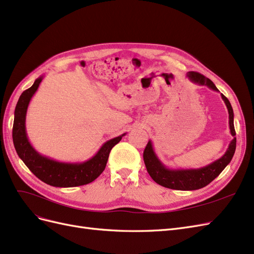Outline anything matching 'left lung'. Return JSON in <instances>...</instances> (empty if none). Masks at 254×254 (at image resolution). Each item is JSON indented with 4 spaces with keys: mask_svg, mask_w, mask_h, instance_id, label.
Wrapping results in <instances>:
<instances>
[{
    "mask_svg": "<svg viewBox=\"0 0 254 254\" xmlns=\"http://www.w3.org/2000/svg\"><path fill=\"white\" fill-rule=\"evenodd\" d=\"M188 78L199 86H206L214 91H218L216 86L209 78L204 77L203 75L197 72H189L187 74ZM221 98L227 106L229 112V126L230 132H231L233 140L230 142L229 147L225 155L218 160L214 161L213 163L200 168H190V170H171L166 167L161 162L158 156L156 155L155 149H153L152 142L149 140L146 145L143 158L144 163L146 166L149 176L152 180L157 182L160 186L172 190H194L206 187L207 184L212 182L216 177L225 170L226 166L231 162L234 156L236 148V137H235V129H234V113L232 106L230 104L229 99L221 94Z\"/></svg>",
    "mask_w": 254,
    "mask_h": 254,
    "instance_id": "obj_1",
    "label": "left lung"
}]
</instances>
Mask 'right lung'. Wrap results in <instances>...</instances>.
<instances>
[{
	"mask_svg": "<svg viewBox=\"0 0 254 254\" xmlns=\"http://www.w3.org/2000/svg\"><path fill=\"white\" fill-rule=\"evenodd\" d=\"M43 76L37 78L29 89L21 94L14 109L12 140L18 156L37 178L56 188H74L94 181L107 164L109 153L126 133L107 141L91 159L80 163H65L42 156L27 139L25 121L30 99L39 88Z\"/></svg>",
	"mask_w": 254,
	"mask_h": 254,
	"instance_id": "right-lung-1",
	"label": "right lung"
}]
</instances>
